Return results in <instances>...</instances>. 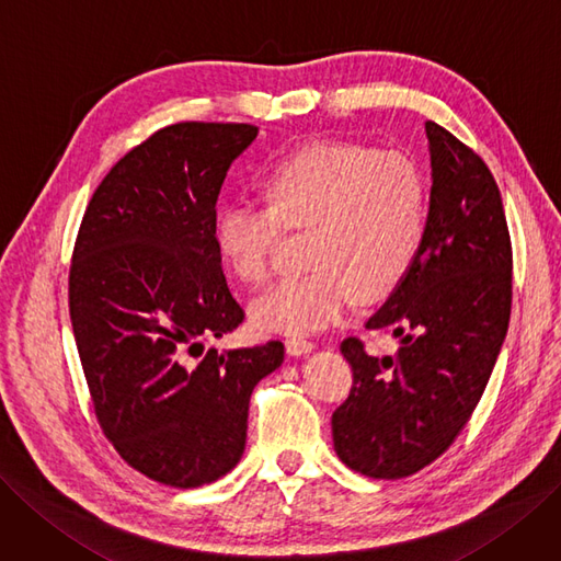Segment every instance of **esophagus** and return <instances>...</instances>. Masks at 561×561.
<instances>
[{
    "label": "esophagus",
    "instance_id": "obj_1",
    "mask_svg": "<svg viewBox=\"0 0 561 561\" xmlns=\"http://www.w3.org/2000/svg\"><path fill=\"white\" fill-rule=\"evenodd\" d=\"M286 351H288V356H307L314 351V342H309L305 337H288Z\"/></svg>",
    "mask_w": 561,
    "mask_h": 561
}]
</instances>
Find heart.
Instances as JSON below:
<instances>
[{
    "label": "heart",
    "mask_w": 561,
    "mask_h": 561,
    "mask_svg": "<svg viewBox=\"0 0 561 561\" xmlns=\"http://www.w3.org/2000/svg\"><path fill=\"white\" fill-rule=\"evenodd\" d=\"M261 190L267 207L226 205L215 221L217 249L238 279L256 286L270 277L282 226L312 228V270L252 305L265 333L307 335L337 323L356 296L390 294L419 252L427 190L407 154L321 140L275 163Z\"/></svg>",
    "instance_id": "heart-1"
}]
</instances>
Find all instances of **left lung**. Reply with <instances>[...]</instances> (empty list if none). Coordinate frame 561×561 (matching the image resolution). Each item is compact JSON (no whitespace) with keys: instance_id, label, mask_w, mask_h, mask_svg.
<instances>
[{"instance_id":"obj_1","label":"left lung","mask_w":561,"mask_h":561,"mask_svg":"<svg viewBox=\"0 0 561 561\" xmlns=\"http://www.w3.org/2000/svg\"><path fill=\"white\" fill-rule=\"evenodd\" d=\"M432 190L407 275L365 328L392 330L398 356L340 346L354 369L333 413L337 458L371 479L416 473L458 437L479 404L511 319L513 252L500 186L483 159L425 122Z\"/></svg>"}]
</instances>
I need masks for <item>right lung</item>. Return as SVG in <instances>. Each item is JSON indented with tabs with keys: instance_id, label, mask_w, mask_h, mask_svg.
Returning a JSON list of instances; mask_svg holds the SVG:
<instances>
[{
	"instance_id": "obj_1",
	"label": "right lung",
	"mask_w": 561,
	"mask_h": 561,
	"mask_svg": "<svg viewBox=\"0 0 561 561\" xmlns=\"http://www.w3.org/2000/svg\"><path fill=\"white\" fill-rule=\"evenodd\" d=\"M259 129L180 122L124 154L82 217L69 275L78 356L101 430L124 462L198 488L244 453L249 398L284 344L210 348L244 312L215 242L224 178Z\"/></svg>"
}]
</instances>
